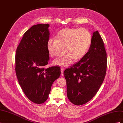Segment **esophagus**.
Here are the masks:
<instances>
[{"label":"esophagus","mask_w":123,"mask_h":123,"mask_svg":"<svg viewBox=\"0 0 123 123\" xmlns=\"http://www.w3.org/2000/svg\"><path fill=\"white\" fill-rule=\"evenodd\" d=\"M61 75H64V68H61Z\"/></svg>","instance_id":"1"}]
</instances>
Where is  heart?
<instances>
[{"label": "heart", "instance_id": "heart-1", "mask_svg": "<svg viewBox=\"0 0 123 123\" xmlns=\"http://www.w3.org/2000/svg\"><path fill=\"white\" fill-rule=\"evenodd\" d=\"M92 42L91 33L84 28H65L58 31L56 39L50 38L47 44V50L52 57L56 56L62 47L63 52L53 61V64L67 67L72 60L82 58L88 51Z\"/></svg>", "mask_w": 123, "mask_h": 123}]
</instances>
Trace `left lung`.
Segmentation results:
<instances>
[{
  "mask_svg": "<svg viewBox=\"0 0 123 123\" xmlns=\"http://www.w3.org/2000/svg\"><path fill=\"white\" fill-rule=\"evenodd\" d=\"M107 62L104 42L96 31L93 33L91 44L86 54L64 72L67 94L71 102L81 105L94 97L105 79Z\"/></svg>",
  "mask_w": 123,
  "mask_h": 123,
  "instance_id": "left-lung-1",
  "label": "left lung"
}]
</instances>
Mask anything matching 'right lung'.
<instances>
[{
	"label": "right lung",
	"mask_w": 123,
	"mask_h": 123,
	"mask_svg": "<svg viewBox=\"0 0 123 123\" xmlns=\"http://www.w3.org/2000/svg\"><path fill=\"white\" fill-rule=\"evenodd\" d=\"M49 24L33 25L26 31L16 49L15 72L25 96L35 104L45 102L54 81L61 75L59 66L47 69L49 54L47 48Z\"/></svg>",
	"instance_id": "obj_1"
}]
</instances>
